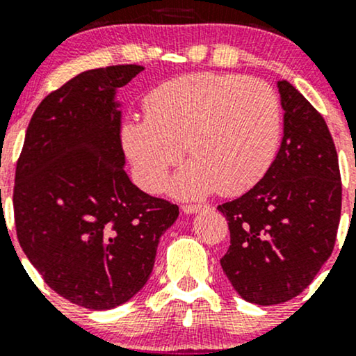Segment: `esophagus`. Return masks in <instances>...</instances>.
I'll list each match as a JSON object with an SVG mask.
<instances>
[{
    "instance_id": "34e87169",
    "label": "esophagus",
    "mask_w": 356,
    "mask_h": 356,
    "mask_svg": "<svg viewBox=\"0 0 356 356\" xmlns=\"http://www.w3.org/2000/svg\"><path fill=\"white\" fill-rule=\"evenodd\" d=\"M204 209H207V206H202V204H184L182 211L186 214H195V212H201Z\"/></svg>"
}]
</instances>
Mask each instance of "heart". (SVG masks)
I'll list each match as a JSON object with an SVG mask.
<instances>
[{"instance_id":"1","label":"heart","mask_w":356,"mask_h":356,"mask_svg":"<svg viewBox=\"0 0 356 356\" xmlns=\"http://www.w3.org/2000/svg\"><path fill=\"white\" fill-rule=\"evenodd\" d=\"M145 118H130L120 142L137 182L157 192L187 150L192 161L174 179V194L201 197L218 189H251L275 159L281 107L266 81L192 73L164 81L147 95ZM186 147H184L183 145Z\"/></svg>"}]
</instances>
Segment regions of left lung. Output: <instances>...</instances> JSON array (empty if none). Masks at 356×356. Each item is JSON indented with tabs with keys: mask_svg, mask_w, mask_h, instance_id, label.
Returning <instances> with one entry per match:
<instances>
[{
	"mask_svg": "<svg viewBox=\"0 0 356 356\" xmlns=\"http://www.w3.org/2000/svg\"><path fill=\"white\" fill-rule=\"evenodd\" d=\"M283 140L264 177L218 206L231 246L220 266L249 303L300 295L332 256L341 212V177L332 134L289 81H277Z\"/></svg>",
	"mask_w": 356,
	"mask_h": 356,
	"instance_id": "8db88e82",
	"label": "left lung"
}]
</instances>
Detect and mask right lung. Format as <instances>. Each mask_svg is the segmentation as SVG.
I'll use <instances>...</instances> for the list:
<instances>
[{
	"mask_svg": "<svg viewBox=\"0 0 356 356\" xmlns=\"http://www.w3.org/2000/svg\"><path fill=\"white\" fill-rule=\"evenodd\" d=\"M144 67L81 72L44 97L16 165V234L53 291L112 309L144 288L179 207L142 192L124 170L118 88Z\"/></svg>",
	"mask_w": 356,
	"mask_h": 356,
	"instance_id": "1",
	"label": "right lung"
}]
</instances>
